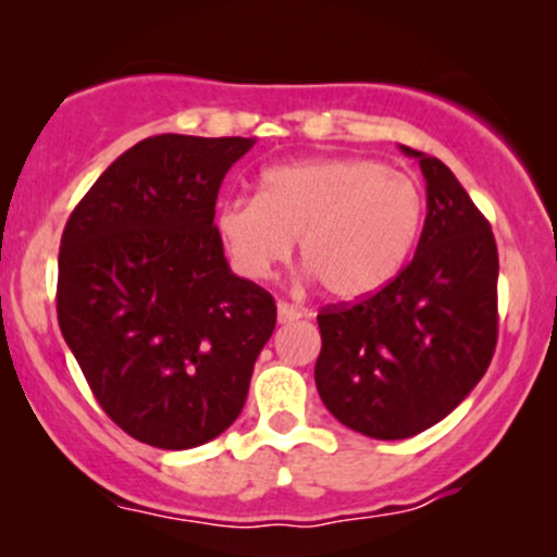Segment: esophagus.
Returning <instances> with one entry per match:
<instances>
[{
    "instance_id": "esophagus-1",
    "label": "esophagus",
    "mask_w": 557,
    "mask_h": 557,
    "mask_svg": "<svg viewBox=\"0 0 557 557\" xmlns=\"http://www.w3.org/2000/svg\"><path fill=\"white\" fill-rule=\"evenodd\" d=\"M298 319H300V311L296 309V306L280 300V304H277V322L280 324H290V322H298Z\"/></svg>"
}]
</instances>
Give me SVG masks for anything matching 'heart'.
I'll return each mask as SVG.
<instances>
[{"label":"heart","mask_w":557,"mask_h":557,"mask_svg":"<svg viewBox=\"0 0 557 557\" xmlns=\"http://www.w3.org/2000/svg\"><path fill=\"white\" fill-rule=\"evenodd\" d=\"M214 227L240 274L264 280L290 257L335 300L393 283L424 227V196L398 170L367 157H317L267 168L257 196L220 203Z\"/></svg>","instance_id":"b5f03b06"}]
</instances>
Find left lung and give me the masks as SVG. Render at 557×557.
I'll list each match as a JSON object with an SVG mask.
<instances>
[{"label":"left lung","instance_id":"left-lung-1","mask_svg":"<svg viewBox=\"0 0 557 557\" xmlns=\"http://www.w3.org/2000/svg\"><path fill=\"white\" fill-rule=\"evenodd\" d=\"M426 181L411 264L354 306L317 317L319 398L348 430L406 440L443 421L487 372L497 343V246L440 159L400 146Z\"/></svg>","mask_w":557,"mask_h":557}]
</instances>
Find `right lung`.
<instances>
[{
	"label": "right lung",
	"instance_id": "add662e5",
	"mask_svg": "<svg viewBox=\"0 0 557 557\" xmlns=\"http://www.w3.org/2000/svg\"><path fill=\"white\" fill-rule=\"evenodd\" d=\"M257 138H146L99 175L60 246L57 319L120 430L188 450L238 419L277 306L230 272L214 227L227 170Z\"/></svg>",
	"mask_w": 557,
	"mask_h": 557
}]
</instances>
